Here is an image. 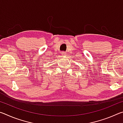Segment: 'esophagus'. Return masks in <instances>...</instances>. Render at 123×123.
I'll return each instance as SVG.
<instances>
[{
	"label": "esophagus",
	"instance_id": "obj_1",
	"mask_svg": "<svg viewBox=\"0 0 123 123\" xmlns=\"http://www.w3.org/2000/svg\"><path fill=\"white\" fill-rule=\"evenodd\" d=\"M61 54H62V56H63V55H65V53H64V52H62Z\"/></svg>",
	"mask_w": 123,
	"mask_h": 123
}]
</instances>
